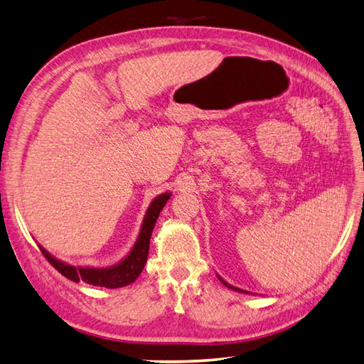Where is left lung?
I'll list each match as a JSON object with an SVG mask.
<instances>
[{
    "instance_id": "obj_1",
    "label": "left lung",
    "mask_w": 364,
    "mask_h": 364,
    "mask_svg": "<svg viewBox=\"0 0 364 364\" xmlns=\"http://www.w3.org/2000/svg\"><path fill=\"white\" fill-rule=\"evenodd\" d=\"M217 276H218V274H217ZM218 279H220V282H222L223 285H226L228 289H231V290H234V291H239V293H248L247 290H242V289H237V287H234V285H231V284H228L226 281H223V279H222L220 276H218Z\"/></svg>"
}]
</instances>
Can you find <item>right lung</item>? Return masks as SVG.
<instances>
[{
  "label": "right lung",
  "instance_id": "1",
  "mask_svg": "<svg viewBox=\"0 0 364 364\" xmlns=\"http://www.w3.org/2000/svg\"><path fill=\"white\" fill-rule=\"evenodd\" d=\"M171 192H164L161 196L151 200L149 209L146 210L144 220L139 230V235L136 242H134L132 251L127 255L122 260L117 264L107 267V268H95V267H80V265H71L66 262L58 260L50 252H48L40 245V250L43 252V256L49 260V264L53 265L58 273H62L65 277L70 279L73 282L83 281L90 285L95 287H105V289H121V287L129 285L138 279V276L142 273L144 265L147 262L149 256V245L151 231H154L155 223L161 213L166 203L171 198Z\"/></svg>",
  "mask_w": 364,
  "mask_h": 364
}]
</instances>
